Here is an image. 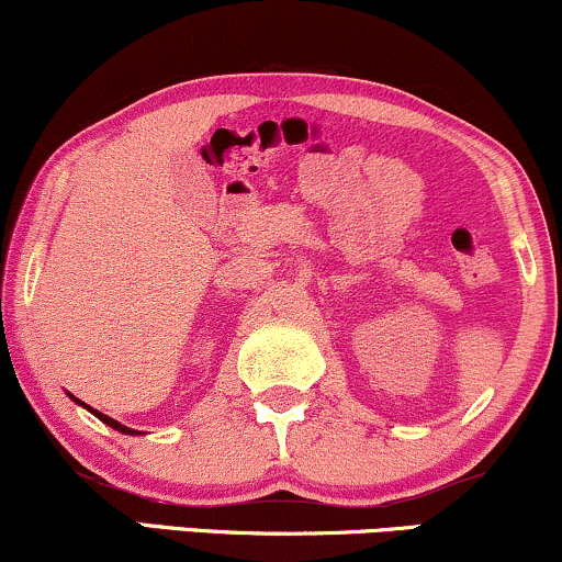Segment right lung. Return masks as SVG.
Masks as SVG:
<instances>
[{
    "label": "right lung",
    "mask_w": 562,
    "mask_h": 562,
    "mask_svg": "<svg viewBox=\"0 0 562 562\" xmlns=\"http://www.w3.org/2000/svg\"><path fill=\"white\" fill-rule=\"evenodd\" d=\"M75 398V396H72ZM75 401H78V398H75ZM78 404H82V401H78ZM82 406H86V404H82ZM88 408V412H93L95 414V417H99L101 422H103V425H109V427H112V429H116V432H122V435H137L135 432V429H130V427H124V425H120V422H116V419H112V417H106V414H101V412H95V408H90V406H86Z\"/></svg>",
    "instance_id": "right-lung-1"
}]
</instances>
